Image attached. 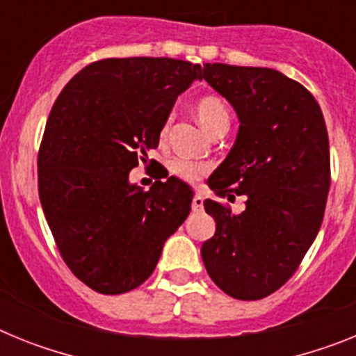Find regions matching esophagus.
I'll use <instances>...</instances> for the list:
<instances>
[{"label": "esophagus", "mask_w": 356, "mask_h": 356, "mask_svg": "<svg viewBox=\"0 0 356 356\" xmlns=\"http://www.w3.org/2000/svg\"><path fill=\"white\" fill-rule=\"evenodd\" d=\"M193 210L194 212L203 210V196H201V194H196V196L193 197Z\"/></svg>", "instance_id": "34e87169"}]
</instances>
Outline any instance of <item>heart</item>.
Listing matches in <instances>:
<instances>
[{
    "mask_svg": "<svg viewBox=\"0 0 356 356\" xmlns=\"http://www.w3.org/2000/svg\"><path fill=\"white\" fill-rule=\"evenodd\" d=\"M196 115L200 122L203 124L205 130H212L213 127L221 124V122H229V112L226 103L222 102L221 97L217 96H203L200 102L196 103ZM169 130V121L163 124L162 135L168 134ZM210 171L209 163L203 162H194L188 159H175L171 162V172L178 178L188 184H196L200 181L207 172Z\"/></svg>",
    "mask_w": 356,
    "mask_h": 356,
    "instance_id": "1",
    "label": "heart"
}]
</instances>
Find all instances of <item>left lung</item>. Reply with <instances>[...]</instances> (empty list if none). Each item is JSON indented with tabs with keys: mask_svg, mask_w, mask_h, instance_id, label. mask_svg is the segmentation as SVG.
<instances>
[{
	"mask_svg": "<svg viewBox=\"0 0 356 356\" xmlns=\"http://www.w3.org/2000/svg\"><path fill=\"white\" fill-rule=\"evenodd\" d=\"M203 78L237 112L238 134L209 187L246 196V210L205 200L216 234L201 257L213 284L235 300L278 291L296 273L323 222L330 191L325 118L303 85L267 67L205 64Z\"/></svg>",
	"mask_w": 356,
	"mask_h": 356,
	"instance_id": "8db88e82",
	"label": "left lung"
}]
</instances>
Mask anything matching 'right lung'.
Masks as SVG:
<instances>
[{"label": "right lung", "instance_id": "1", "mask_svg": "<svg viewBox=\"0 0 356 356\" xmlns=\"http://www.w3.org/2000/svg\"><path fill=\"white\" fill-rule=\"evenodd\" d=\"M201 78V65L185 60L105 58L56 97L37 159L40 205L64 262L92 291L144 284L187 219V184L171 176L144 191L128 176L159 146L176 97Z\"/></svg>", "mask_w": 356, "mask_h": 356}]
</instances>
